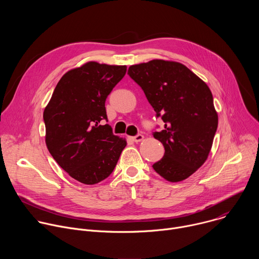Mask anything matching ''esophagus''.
<instances>
[{"mask_svg":"<svg viewBox=\"0 0 259 259\" xmlns=\"http://www.w3.org/2000/svg\"><path fill=\"white\" fill-rule=\"evenodd\" d=\"M143 138H144V136L141 135V134H138V135H136V136L131 137V139H132L133 141H135V142H139V141L143 140Z\"/></svg>","mask_w":259,"mask_h":259,"instance_id":"obj_1","label":"esophagus"}]
</instances>
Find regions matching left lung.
<instances>
[{
    "mask_svg": "<svg viewBox=\"0 0 259 259\" xmlns=\"http://www.w3.org/2000/svg\"><path fill=\"white\" fill-rule=\"evenodd\" d=\"M128 75L165 123L164 130L154 132L165 147L154 170L170 182L187 179L207 160L218 125L209 87L186 65L170 60L131 65Z\"/></svg>",
    "mask_w": 259,
    "mask_h": 259,
    "instance_id": "1",
    "label": "left lung"
}]
</instances>
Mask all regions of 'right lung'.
<instances>
[{"label":"right lung","mask_w":259,"mask_h":259,"mask_svg":"<svg viewBox=\"0 0 259 259\" xmlns=\"http://www.w3.org/2000/svg\"><path fill=\"white\" fill-rule=\"evenodd\" d=\"M126 65L89 61L65 72L44 109L45 141L53 159L73 179L95 184L112 173L127 145L113 134L105 100Z\"/></svg>","instance_id":"add662e5"}]
</instances>
